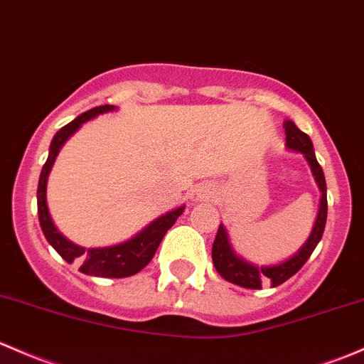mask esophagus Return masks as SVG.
<instances>
[{
  "instance_id": "34e87169",
  "label": "esophagus",
  "mask_w": 364,
  "mask_h": 364,
  "mask_svg": "<svg viewBox=\"0 0 364 364\" xmlns=\"http://www.w3.org/2000/svg\"><path fill=\"white\" fill-rule=\"evenodd\" d=\"M209 195H211V188H209V186L198 185L192 190V193H190V198H192L193 202H198V200H204V198H208Z\"/></svg>"
}]
</instances>
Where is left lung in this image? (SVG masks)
Here are the masks:
<instances>
[{"mask_svg": "<svg viewBox=\"0 0 364 364\" xmlns=\"http://www.w3.org/2000/svg\"><path fill=\"white\" fill-rule=\"evenodd\" d=\"M286 129V148L291 151L301 153L305 156V160L311 166V171L316 179L317 186H319L321 192V202H319V211H317L316 223H314L311 235L305 240L304 246L300 247L293 256H289L288 259L281 263H275V265H256V263L247 262L242 256L237 255L233 251L230 244V237H228L227 228L223 225H220L216 233V239L213 244V263L216 267L218 274L225 279V281L232 282V284L242 286L247 289H262L263 281H270L272 288L282 284L284 281H288L289 277H293L301 267L305 265L309 258H311L312 251L316 250V246L319 244L321 237H323L324 225H326V216H328V198H326V179H324V172L321 169L319 162L316 159V153H314V146L311 137L305 132H301L300 129L294 125V122L286 120L284 122Z\"/></svg>", "mask_w": 364, "mask_h": 364, "instance_id": "1", "label": "left lung"}]
</instances>
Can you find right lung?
Returning a JSON list of instances; mask_svg holds the SVG:
<instances>
[{"instance_id":"add662e5","label":"right lung","mask_w":364,"mask_h":364,"mask_svg":"<svg viewBox=\"0 0 364 364\" xmlns=\"http://www.w3.org/2000/svg\"><path fill=\"white\" fill-rule=\"evenodd\" d=\"M114 109H117V106L112 105L92 108L89 112L76 117L75 120L70 122L68 125H64V127L53 136L50 150H48V159L47 162H45L43 169H41L40 181H38L36 198L38 218H40L43 235L47 237L48 244H50L53 250L59 252L68 263H80V272L94 275V277L122 279L137 274L151 262L153 255L159 250L164 235H166V232L169 230L172 225L176 223V220H178L183 214V211H185V205H179V208L159 216L156 220H153L150 225H146L143 230L137 232L136 235L131 237L129 240H125V242L106 247H83L71 242L70 239H66L63 233L57 230L47 205L48 174H50L53 162H55L57 155H59L60 148L64 146V143H66L73 134L78 131L85 122L92 120V118H95L97 114L114 112Z\"/></svg>"}]
</instances>
